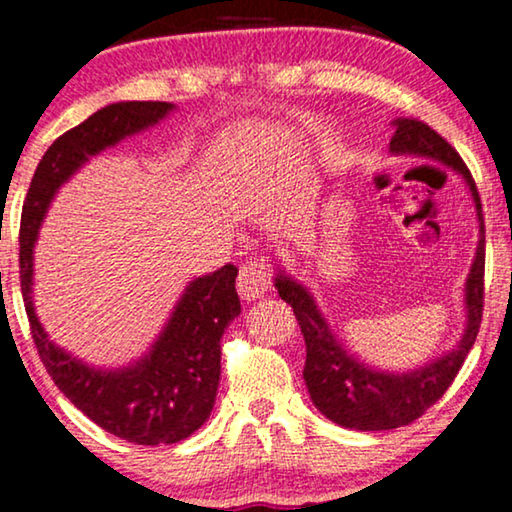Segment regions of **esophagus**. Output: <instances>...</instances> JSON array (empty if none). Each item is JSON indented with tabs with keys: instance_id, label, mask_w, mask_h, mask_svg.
<instances>
[{
	"instance_id": "34e87169",
	"label": "esophagus",
	"mask_w": 512,
	"mask_h": 512,
	"mask_svg": "<svg viewBox=\"0 0 512 512\" xmlns=\"http://www.w3.org/2000/svg\"><path fill=\"white\" fill-rule=\"evenodd\" d=\"M270 279L272 277L268 265L254 258V261H247L240 268V275H237V291H240L242 300L251 303V300L263 298L265 293L270 291Z\"/></svg>"
}]
</instances>
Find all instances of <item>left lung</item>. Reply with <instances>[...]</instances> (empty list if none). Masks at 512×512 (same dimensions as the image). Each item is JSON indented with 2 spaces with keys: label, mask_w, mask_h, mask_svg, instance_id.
Masks as SVG:
<instances>
[{
  "label": "left lung",
  "mask_w": 512,
  "mask_h": 512,
  "mask_svg": "<svg viewBox=\"0 0 512 512\" xmlns=\"http://www.w3.org/2000/svg\"><path fill=\"white\" fill-rule=\"evenodd\" d=\"M394 125L396 132L389 142L391 153L436 160V163H443L461 174L475 202L480 240L464 286L466 326L461 340L447 354L415 370H405V373H389V370L373 368L356 359L352 352H347V347L335 338L310 289H305L284 270L277 272L275 289L279 298L293 307L300 333L305 338L307 356L303 377L314 408L331 422L354 431H389L422 417L450 389L459 368L464 366L468 352H471L475 338H478L482 321L485 221H482L480 195L471 172H468L459 153L426 123L415 121V118H398Z\"/></svg>",
  "instance_id": "1"
}]
</instances>
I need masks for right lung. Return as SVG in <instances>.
<instances>
[{
    "label": "right lung",
    "instance_id": "right-lung-1",
    "mask_svg": "<svg viewBox=\"0 0 512 512\" xmlns=\"http://www.w3.org/2000/svg\"><path fill=\"white\" fill-rule=\"evenodd\" d=\"M170 102H116L55 139L41 158L20 219V289L37 352L55 387L104 431L135 445H172L207 422L221 377V335L240 314L235 265L202 275L181 293L149 352L130 366L104 370L48 340L32 303L34 242L60 186L88 158L149 130Z\"/></svg>",
    "mask_w": 512,
    "mask_h": 512
}]
</instances>
